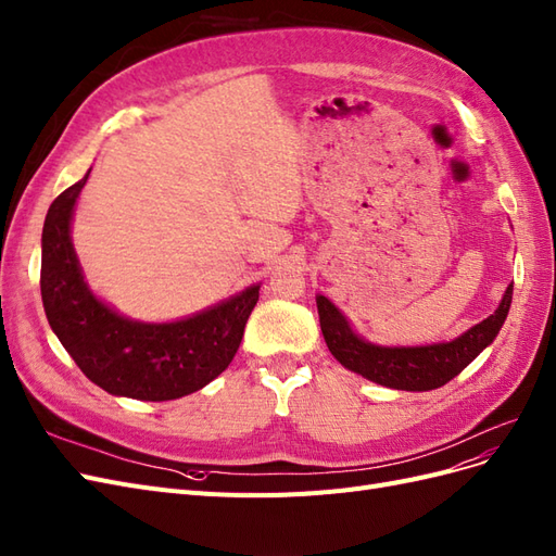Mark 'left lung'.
I'll use <instances>...</instances> for the list:
<instances>
[{"mask_svg": "<svg viewBox=\"0 0 556 556\" xmlns=\"http://www.w3.org/2000/svg\"><path fill=\"white\" fill-rule=\"evenodd\" d=\"M513 302V283L501 298L494 314L480 320L453 342L425 346H381L357 334L349 318L326 298L316 295L320 332H324L330 353L346 369L361 374L363 379L392 390L425 392L445 386L485 351L504 326Z\"/></svg>", "mask_w": 556, "mask_h": 556, "instance_id": "obj_1", "label": "left lung"}]
</instances>
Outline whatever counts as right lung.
Instances as JSON below:
<instances>
[{
  "label": "right lung",
  "instance_id": "1",
  "mask_svg": "<svg viewBox=\"0 0 556 556\" xmlns=\"http://www.w3.org/2000/svg\"><path fill=\"white\" fill-rule=\"evenodd\" d=\"M89 170L62 191L46 214L41 298L48 324L87 379L111 395L140 402L191 395L217 379L236 357L261 283L166 324L119 314L89 289L71 242V222Z\"/></svg>",
  "mask_w": 556,
  "mask_h": 556
}]
</instances>
